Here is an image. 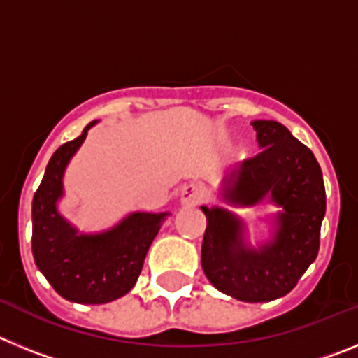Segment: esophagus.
<instances>
[{"label":"esophagus","mask_w":358,"mask_h":358,"mask_svg":"<svg viewBox=\"0 0 358 358\" xmlns=\"http://www.w3.org/2000/svg\"><path fill=\"white\" fill-rule=\"evenodd\" d=\"M204 197V188L199 182H189V185L182 186L181 189V202L185 206H195Z\"/></svg>","instance_id":"34e87169"}]
</instances>
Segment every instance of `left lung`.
I'll return each mask as SVG.
<instances>
[{
  "mask_svg": "<svg viewBox=\"0 0 358 358\" xmlns=\"http://www.w3.org/2000/svg\"><path fill=\"white\" fill-rule=\"evenodd\" d=\"M252 127L262 150L224 179L222 199L255 206L267 197L283 211L274 217L273 238L255 249L243 238L245 226L235 213L202 206L208 226L201 264L220 292L264 303L287 296L315 260L327 194L315 156L285 125L256 120Z\"/></svg>",
  "mask_w": 358,
  "mask_h": 358,
  "instance_id": "1",
  "label": "left lung"
}]
</instances>
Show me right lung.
<instances>
[{
  "instance_id": "obj_1",
  "label": "right lung",
  "mask_w": 358,
  "mask_h": 358,
  "mask_svg": "<svg viewBox=\"0 0 358 358\" xmlns=\"http://www.w3.org/2000/svg\"><path fill=\"white\" fill-rule=\"evenodd\" d=\"M94 123L53 152L31 202V252L37 268L57 294L82 305L115 301L136 285L152 240L169 215L136 211L113 229L84 235L59 213L64 170Z\"/></svg>"
}]
</instances>
